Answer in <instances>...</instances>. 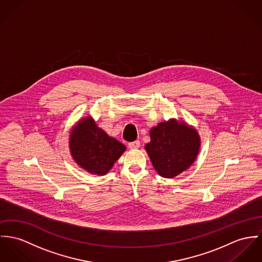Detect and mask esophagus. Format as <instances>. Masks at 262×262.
<instances>
[{"mask_svg":"<svg viewBox=\"0 0 262 262\" xmlns=\"http://www.w3.org/2000/svg\"><path fill=\"white\" fill-rule=\"evenodd\" d=\"M140 145H141V143H140V141H132V142H128V147H129V148H132V149H136V148H139V147H140Z\"/></svg>","mask_w":262,"mask_h":262,"instance_id":"obj_1","label":"esophagus"}]
</instances>
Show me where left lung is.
Listing matches in <instances>:
<instances>
[{
    "label": "left lung",
    "mask_w": 262,
    "mask_h": 262,
    "mask_svg": "<svg viewBox=\"0 0 262 262\" xmlns=\"http://www.w3.org/2000/svg\"><path fill=\"white\" fill-rule=\"evenodd\" d=\"M145 149L159 174L171 179L195 161L200 137L194 128L171 120L151 128L150 142L145 144Z\"/></svg>",
    "instance_id": "1"
}]
</instances>
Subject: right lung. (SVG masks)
Instances as JSON below:
<instances>
[{
  "label": "right lung",
  "mask_w": 262,
  "mask_h": 262,
  "mask_svg": "<svg viewBox=\"0 0 262 262\" xmlns=\"http://www.w3.org/2000/svg\"><path fill=\"white\" fill-rule=\"evenodd\" d=\"M70 147L74 160L91 173L104 174L119 160L125 146L110 138L91 119H84L74 130Z\"/></svg>",
  "instance_id": "obj_1"
}]
</instances>
